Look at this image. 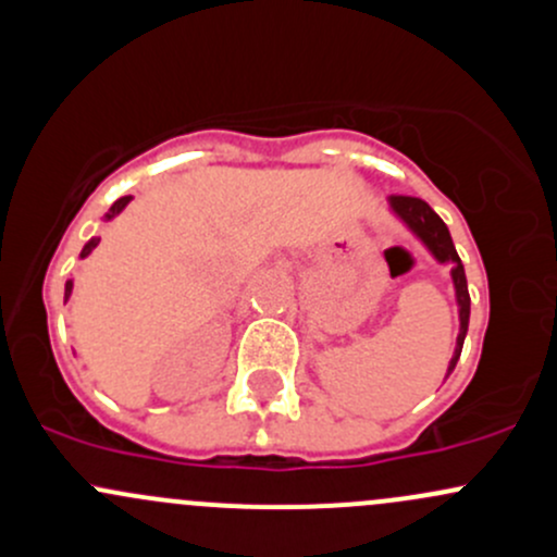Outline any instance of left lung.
I'll return each mask as SVG.
<instances>
[{"mask_svg":"<svg viewBox=\"0 0 557 557\" xmlns=\"http://www.w3.org/2000/svg\"><path fill=\"white\" fill-rule=\"evenodd\" d=\"M389 210L403 221V224L411 230L413 237L424 245L426 250L432 253V259L437 263H448L450 267V280H454V294H456V307H459V336H456V349L454 357L448 362V373L456 368V360H459L461 347H465V336H467V325H470V290H467V277H465V267H461L459 253L454 248V239H450L448 226L443 224L441 215L430 208L424 200L419 197H403V195H392L389 200Z\"/></svg>","mask_w":557,"mask_h":557,"instance_id":"obj_1","label":"left lung"}]
</instances>
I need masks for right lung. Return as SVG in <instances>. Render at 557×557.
I'll use <instances>...</instances> for the list:
<instances>
[{
  "label": "right lung",
  "instance_id": "obj_1",
  "mask_svg": "<svg viewBox=\"0 0 557 557\" xmlns=\"http://www.w3.org/2000/svg\"><path fill=\"white\" fill-rule=\"evenodd\" d=\"M131 200H133V197H120V200H116L114 205H111V208H109V213L103 215V221H111V219H114V215H120L122 210H125V205L131 202ZM98 243H101V237H92V239H87V243H85V248H82V253H79V259H87V256L92 253V248H96ZM72 290H74V283H72V280H69V283H66V294H63V298H69V296H72Z\"/></svg>",
  "mask_w": 557,
  "mask_h": 557
}]
</instances>
